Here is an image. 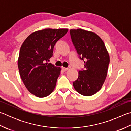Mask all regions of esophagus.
Segmentation results:
<instances>
[{"label": "esophagus", "mask_w": 131, "mask_h": 131, "mask_svg": "<svg viewBox=\"0 0 131 131\" xmlns=\"http://www.w3.org/2000/svg\"><path fill=\"white\" fill-rule=\"evenodd\" d=\"M62 70L63 72H66V71H67L68 70V68L62 67Z\"/></svg>", "instance_id": "1"}]
</instances>
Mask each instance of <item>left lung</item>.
<instances>
[{"label": "left lung", "mask_w": 131, "mask_h": 131, "mask_svg": "<svg viewBox=\"0 0 131 131\" xmlns=\"http://www.w3.org/2000/svg\"><path fill=\"white\" fill-rule=\"evenodd\" d=\"M70 36L80 58L84 61V70L78 72L73 86L85 96L101 89L106 79L109 56L103 40L96 33L78 28L70 30Z\"/></svg>", "instance_id": "obj_1"}]
</instances>
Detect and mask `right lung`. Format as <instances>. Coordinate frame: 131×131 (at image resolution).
<instances>
[{
    "instance_id": "right-lung-1",
    "label": "right lung",
    "mask_w": 131,
    "mask_h": 131,
    "mask_svg": "<svg viewBox=\"0 0 131 131\" xmlns=\"http://www.w3.org/2000/svg\"><path fill=\"white\" fill-rule=\"evenodd\" d=\"M68 31V28L37 31L21 46L18 61L20 75L26 88L35 96L46 97L55 88L61 68L45 62L53 56L56 42Z\"/></svg>"
}]
</instances>
